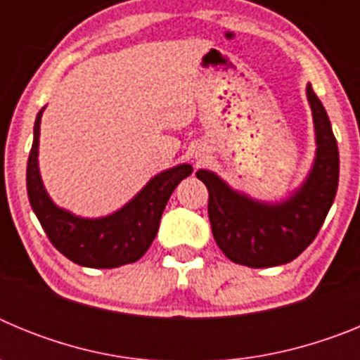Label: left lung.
Returning <instances> with one entry per match:
<instances>
[{
  "instance_id": "obj_1",
  "label": "left lung",
  "mask_w": 360,
  "mask_h": 360,
  "mask_svg": "<svg viewBox=\"0 0 360 360\" xmlns=\"http://www.w3.org/2000/svg\"><path fill=\"white\" fill-rule=\"evenodd\" d=\"M316 131V157L304 180L285 198L265 202L229 186L209 169L196 176L209 191V221L221 252L250 269L285 265L317 236L339 184V149L326 110L307 84Z\"/></svg>"
}]
</instances>
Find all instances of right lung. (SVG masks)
<instances>
[{"label":"right lung","mask_w":360,"mask_h":360,"mask_svg":"<svg viewBox=\"0 0 360 360\" xmlns=\"http://www.w3.org/2000/svg\"><path fill=\"white\" fill-rule=\"evenodd\" d=\"M43 110L34 124V144L27 165L30 205L49 240L70 262L90 269H115L141 259L153 243L165 203L174 187L193 173L191 164L162 171L142 187L128 203L111 214L84 218L59 207L44 189L39 173V131Z\"/></svg>","instance_id":"1"}]
</instances>
